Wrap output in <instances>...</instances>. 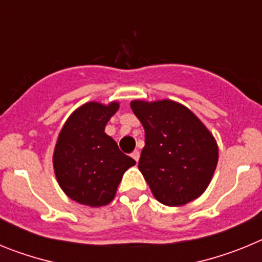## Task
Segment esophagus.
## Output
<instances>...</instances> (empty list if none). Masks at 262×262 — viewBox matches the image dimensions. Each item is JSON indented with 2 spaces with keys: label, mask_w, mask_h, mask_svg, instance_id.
Here are the masks:
<instances>
[{
  "label": "esophagus",
  "mask_w": 262,
  "mask_h": 262,
  "mask_svg": "<svg viewBox=\"0 0 262 262\" xmlns=\"http://www.w3.org/2000/svg\"><path fill=\"white\" fill-rule=\"evenodd\" d=\"M131 156H133V159L135 160L136 163H138V161H139V157H140V152H139L138 149H136V151H134L133 154H131Z\"/></svg>",
  "instance_id": "1"
}]
</instances>
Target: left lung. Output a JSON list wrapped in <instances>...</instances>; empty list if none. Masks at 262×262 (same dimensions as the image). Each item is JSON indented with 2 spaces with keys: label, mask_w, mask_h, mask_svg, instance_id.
Returning <instances> with one entry per match:
<instances>
[{
  "label": "left lung",
  "mask_w": 262,
  "mask_h": 262,
  "mask_svg": "<svg viewBox=\"0 0 262 262\" xmlns=\"http://www.w3.org/2000/svg\"><path fill=\"white\" fill-rule=\"evenodd\" d=\"M131 108L145 133L139 170L155 198L177 207L202 195L219 159L216 140L202 120L172 99H135Z\"/></svg>",
  "instance_id": "left-lung-1"
}]
</instances>
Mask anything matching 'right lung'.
<instances>
[{"mask_svg": "<svg viewBox=\"0 0 262 262\" xmlns=\"http://www.w3.org/2000/svg\"><path fill=\"white\" fill-rule=\"evenodd\" d=\"M119 102L90 101L76 108L62 126L52 163L61 190L80 205L106 206L114 200L124 172L135 160L120 152L105 133Z\"/></svg>", "mask_w": 262, "mask_h": 262, "instance_id": "obj_1", "label": "right lung"}]
</instances>
